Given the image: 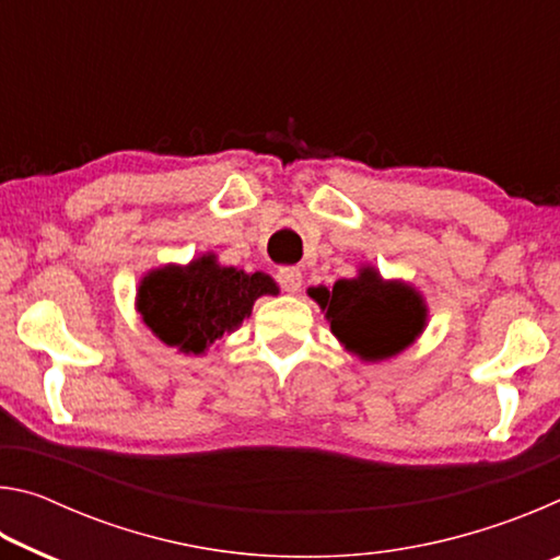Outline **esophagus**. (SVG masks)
<instances>
[{"instance_id": "esophagus-1", "label": "esophagus", "mask_w": 560, "mask_h": 560, "mask_svg": "<svg viewBox=\"0 0 560 560\" xmlns=\"http://www.w3.org/2000/svg\"><path fill=\"white\" fill-rule=\"evenodd\" d=\"M277 281L283 291L296 293L301 289V271L296 267H281L277 271Z\"/></svg>"}]
</instances>
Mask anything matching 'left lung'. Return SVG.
Here are the masks:
<instances>
[{
  "label": "left lung",
  "mask_w": 560,
  "mask_h": 560,
  "mask_svg": "<svg viewBox=\"0 0 560 560\" xmlns=\"http://www.w3.org/2000/svg\"><path fill=\"white\" fill-rule=\"evenodd\" d=\"M311 299L326 308L330 330L350 353L383 360L400 353L422 334V299L402 283H385L377 271L363 269L358 279H340L334 289H311Z\"/></svg>",
  "instance_id": "left-lung-1"
}]
</instances>
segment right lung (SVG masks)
<instances>
[{
  "label": "right lung",
  "mask_w": 560,
  "mask_h": 560,
  "mask_svg": "<svg viewBox=\"0 0 560 560\" xmlns=\"http://www.w3.org/2000/svg\"><path fill=\"white\" fill-rule=\"evenodd\" d=\"M264 293H277L267 273H244L202 257L145 277L138 308L163 343L197 355L240 326Z\"/></svg>",
  "instance_id": "obj_1"
}]
</instances>
